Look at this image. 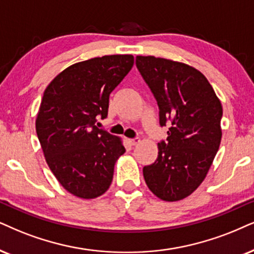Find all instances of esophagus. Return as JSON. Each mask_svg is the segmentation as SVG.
Instances as JSON below:
<instances>
[{
  "instance_id": "obj_1",
  "label": "esophagus",
  "mask_w": 254,
  "mask_h": 254,
  "mask_svg": "<svg viewBox=\"0 0 254 254\" xmlns=\"http://www.w3.org/2000/svg\"><path fill=\"white\" fill-rule=\"evenodd\" d=\"M129 142L131 145H137V144H139L140 139L138 137H136V138H132V139H129Z\"/></svg>"
}]
</instances>
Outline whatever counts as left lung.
Here are the masks:
<instances>
[{
  "mask_svg": "<svg viewBox=\"0 0 254 254\" xmlns=\"http://www.w3.org/2000/svg\"><path fill=\"white\" fill-rule=\"evenodd\" d=\"M136 65L159 107V123L171 121L155 163L144 166L147 188L165 201L197 190L221 140L223 107L207 78L193 66L155 56H137Z\"/></svg>",
  "mask_w": 254,
  "mask_h": 254,
  "instance_id": "8db88e82",
  "label": "left lung"
}]
</instances>
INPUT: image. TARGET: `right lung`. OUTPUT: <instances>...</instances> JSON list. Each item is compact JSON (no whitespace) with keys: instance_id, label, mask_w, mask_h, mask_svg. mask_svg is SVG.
<instances>
[{"instance_id":"add662e5","label":"right lung","mask_w":254,"mask_h":254,"mask_svg":"<svg viewBox=\"0 0 254 254\" xmlns=\"http://www.w3.org/2000/svg\"><path fill=\"white\" fill-rule=\"evenodd\" d=\"M132 55L95 57L61 71L44 90L36 133L47 164L69 193L94 199L110 188L122 138L98 129L109 96L132 68Z\"/></svg>"}]
</instances>
